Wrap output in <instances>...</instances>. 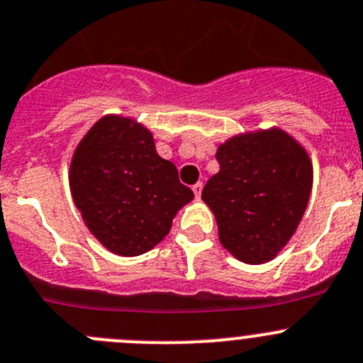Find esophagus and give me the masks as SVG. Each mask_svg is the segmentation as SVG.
<instances>
[{"instance_id": "1", "label": "esophagus", "mask_w": 363, "mask_h": 363, "mask_svg": "<svg viewBox=\"0 0 363 363\" xmlns=\"http://www.w3.org/2000/svg\"><path fill=\"white\" fill-rule=\"evenodd\" d=\"M192 191H194V196H196V198H201V191H203V184H201V182H198V184H196L194 185V187H192Z\"/></svg>"}]
</instances>
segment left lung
I'll return each mask as SVG.
<instances>
[{
	"mask_svg": "<svg viewBox=\"0 0 363 363\" xmlns=\"http://www.w3.org/2000/svg\"><path fill=\"white\" fill-rule=\"evenodd\" d=\"M220 169L201 199L216 216L219 240L244 264L272 260L298 230L313 167L305 147L281 128L244 132L216 153Z\"/></svg>",
	"mask_w": 363,
	"mask_h": 363,
	"instance_id": "left-lung-1",
	"label": "left lung"
}]
</instances>
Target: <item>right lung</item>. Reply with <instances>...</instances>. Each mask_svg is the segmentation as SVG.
<instances>
[{
    "label": "right lung",
    "mask_w": 363,
    "mask_h": 363,
    "mask_svg": "<svg viewBox=\"0 0 363 363\" xmlns=\"http://www.w3.org/2000/svg\"><path fill=\"white\" fill-rule=\"evenodd\" d=\"M72 201L92 235L113 255L139 257L171 231L194 192L157 153L153 133L133 117H101L78 143L69 167Z\"/></svg>",
    "instance_id": "add662e5"
}]
</instances>
